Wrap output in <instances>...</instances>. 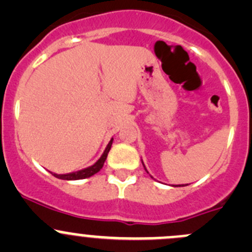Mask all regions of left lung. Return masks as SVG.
Returning <instances> with one entry per match:
<instances>
[{
  "label": "left lung",
  "instance_id": "1",
  "mask_svg": "<svg viewBox=\"0 0 252 252\" xmlns=\"http://www.w3.org/2000/svg\"><path fill=\"white\" fill-rule=\"evenodd\" d=\"M141 162H142V159H141ZM142 166H144V168H145V171L147 172V169H146V167H145V164H144V162H142ZM147 173H149V172H147ZM151 178H154V177H151ZM185 185H188V184H185ZM174 187V185H173ZM175 187H184V184L183 185H175Z\"/></svg>",
  "mask_w": 252,
  "mask_h": 252
}]
</instances>
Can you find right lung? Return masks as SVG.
<instances>
[{
	"label": "right lung",
	"mask_w": 252,
	"mask_h": 252,
	"mask_svg": "<svg viewBox=\"0 0 252 252\" xmlns=\"http://www.w3.org/2000/svg\"><path fill=\"white\" fill-rule=\"evenodd\" d=\"M112 142H113V138L111 139L110 142H108V145H107V146H106L105 151H103V154L101 155L100 158H98L97 161H96L95 163L93 164V166L86 167V168L80 169V171L72 172V173H67V174H57V173H52V172H51V173H52V175H55L56 178H58V179H63V180L85 179V178H89V177H91V175L96 174L103 167V163H105L106 158H107L108 152H110V150H111Z\"/></svg>",
	"instance_id": "right-lung-1"
}]
</instances>
